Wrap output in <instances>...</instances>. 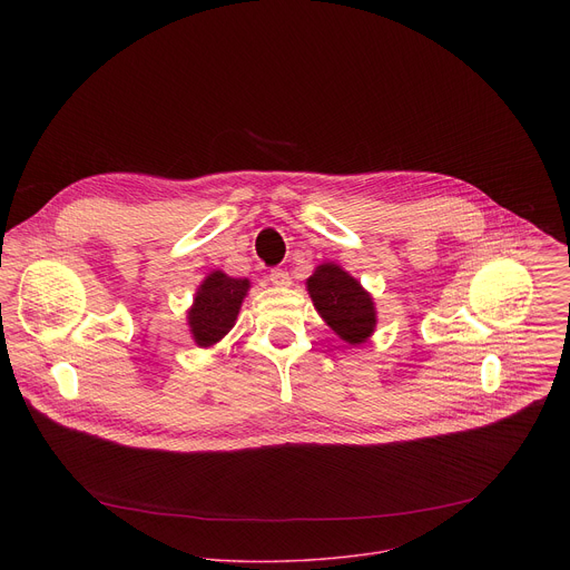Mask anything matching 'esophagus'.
Listing matches in <instances>:
<instances>
[{
    "instance_id": "1",
    "label": "esophagus",
    "mask_w": 570,
    "mask_h": 570,
    "mask_svg": "<svg viewBox=\"0 0 570 570\" xmlns=\"http://www.w3.org/2000/svg\"><path fill=\"white\" fill-rule=\"evenodd\" d=\"M268 279H271L275 286H288V284H291V277H288V273H286L284 268H273L271 275H268Z\"/></svg>"
}]
</instances>
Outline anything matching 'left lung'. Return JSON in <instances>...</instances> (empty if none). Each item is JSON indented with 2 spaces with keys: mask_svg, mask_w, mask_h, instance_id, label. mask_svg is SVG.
<instances>
[{
  "mask_svg": "<svg viewBox=\"0 0 570 570\" xmlns=\"http://www.w3.org/2000/svg\"><path fill=\"white\" fill-rule=\"evenodd\" d=\"M306 288L317 313L345 343L361 345L372 336L376 324L374 302L341 266H317Z\"/></svg>",
  "mask_w": 570,
  "mask_h": 570,
  "instance_id": "left-lung-1",
  "label": "left lung"
}]
</instances>
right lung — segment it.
Listing matches in <instances>:
<instances>
[{
    "label": "right lung",
    "mask_w": 570,
    "mask_h": 570,
    "mask_svg": "<svg viewBox=\"0 0 570 570\" xmlns=\"http://www.w3.org/2000/svg\"><path fill=\"white\" fill-rule=\"evenodd\" d=\"M248 288V279H234L220 271L212 273L200 284L194 306L189 311V327L194 341L200 347L218 343L234 327V320Z\"/></svg>",
    "instance_id": "right-lung-1"
}]
</instances>
